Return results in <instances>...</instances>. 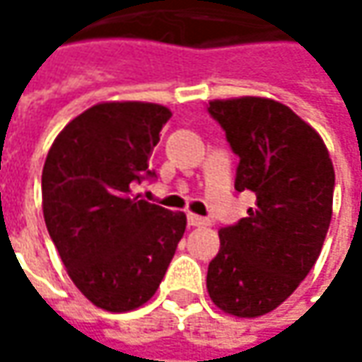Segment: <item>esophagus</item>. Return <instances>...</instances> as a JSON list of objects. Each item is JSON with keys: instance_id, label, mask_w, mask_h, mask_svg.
I'll list each match as a JSON object with an SVG mask.
<instances>
[{"instance_id": "obj_1", "label": "esophagus", "mask_w": 362, "mask_h": 362, "mask_svg": "<svg viewBox=\"0 0 362 362\" xmlns=\"http://www.w3.org/2000/svg\"><path fill=\"white\" fill-rule=\"evenodd\" d=\"M187 223H189V226H193V228H203V226H209V219H205V217H199V216H193V214H189V216H187Z\"/></svg>"}]
</instances>
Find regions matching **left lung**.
<instances>
[{
  "label": "left lung",
  "mask_w": 362,
  "mask_h": 362,
  "mask_svg": "<svg viewBox=\"0 0 362 362\" xmlns=\"http://www.w3.org/2000/svg\"><path fill=\"white\" fill-rule=\"evenodd\" d=\"M207 110L240 157L235 189L256 193L247 217L219 230L207 292L219 310L256 318L278 308L320 256L334 169L320 134L282 103L242 96Z\"/></svg>",
  "instance_id": "8db88e82"
}]
</instances>
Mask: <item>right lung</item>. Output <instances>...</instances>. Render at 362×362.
I'll return each instance as SVG.
<instances>
[{
	"label": "right lung",
	"mask_w": 362,
	"mask_h": 362,
	"mask_svg": "<svg viewBox=\"0 0 362 362\" xmlns=\"http://www.w3.org/2000/svg\"><path fill=\"white\" fill-rule=\"evenodd\" d=\"M167 106L100 103L70 120L49 146L42 207L68 276L94 306L129 313L153 298L187 217L132 193L148 169Z\"/></svg>",
	"instance_id": "obj_1"
}]
</instances>
